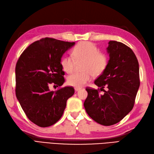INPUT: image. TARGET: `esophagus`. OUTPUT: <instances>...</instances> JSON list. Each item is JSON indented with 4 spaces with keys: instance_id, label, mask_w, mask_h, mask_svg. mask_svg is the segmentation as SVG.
Returning a JSON list of instances; mask_svg holds the SVG:
<instances>
[{
    "instance_id": "1",
    "label": "esophagus",
    "mask_w": 154,
    "mask_h": 154,
    "mask_svg": "<svg viewBox=\"0 0 154 154\" xmlns=\"http://www.w3.org/2000/svg\"><path fill=\"white\" fill-rule=\"evenodd\" d=\"M81 88H77V87H75V91H79V90H81Z\"/></svg>"
}]
</instances>
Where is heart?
Segmentation results:
<instances>
[{
	"label": "heart",
	"instance_id": "1",
	"mask_svg": "<svg viewBox=\"0 0 154 154\" xmlns=\"http://www.w3.org/2000/svg\"><path fill=\"white\" fill-rule=\"evenodd\" d=\"M75 62H82L81 73H74L67 78V83L74 87L81 88L90 81L94 76L103 73L108 66V57L105 53L100 52L98 47L90 42H82L72 51V57L64 56L60 64L65 72H73Z\"/></svg>",
	"mask_w": 154,
	"mask_h": 154
}]
</instances>
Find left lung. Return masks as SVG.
I'll use <instances>...</instances> for the list:
<instances>
[{"mask_svg":"<svg viewBox=\"0 0 154 154\" xmlns=\"http://www.w3.org/2000/svg\"><path fill=\"white\" fill-rule=\"evenodd\" d=\"M107 50L110 57L108 66L94 81L100 89L86 88L88 96L84 106L94 121L109 126L119 122L132 110L140 79L139 62L131 48L121 42L110 41ZM100 91L104 94H100Z\"/></svg>","mask_w":154,"mask_h":154,"instance_id":"1","label":"left lung"}]
</instances>
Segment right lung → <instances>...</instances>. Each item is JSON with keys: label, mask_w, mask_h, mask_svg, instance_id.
I'll return each instance as SVG.
<instances>
[{"label": "right lung", "mask_w": 154, "mask_h": 154, "mask_svg": "<svg viewBox=\"0 0 154 154\" xmlns=\"http://www.w3.org/2000/svg\"><path fill=\"white\" fill-rule=\"evenodd\" d=\"M75 42L42 38L23 51L15 66V94L29 119L42 128L60 119L66 101L75 92L72 86L51 91L50 85L61 86L65 79L61 58Z\"/></svg>", "instance_id": "right-lung-1"}]
</instances>
